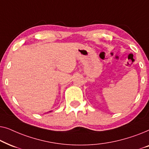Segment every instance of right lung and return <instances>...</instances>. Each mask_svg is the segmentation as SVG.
I'll use <instances>...</instances> for the list:
<instances>
[{"label": "right lung", "instance_id": "right-lung-1", "mask_svg": "<svg viewBox=\"0 0 149 149\" xmlns=\"http://www.w3.org/2000/svg\"><path fill=\"white\" fill-rule=\"evenodd\" d=\"M49 112H51V111H49Z\"/></svg>", "mask_w": 149, "mask_h": 149}]
</instances>
